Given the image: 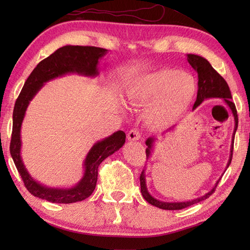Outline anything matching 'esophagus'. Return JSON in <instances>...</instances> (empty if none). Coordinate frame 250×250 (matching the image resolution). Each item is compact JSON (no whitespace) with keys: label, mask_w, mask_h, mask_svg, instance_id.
<instances>
[{"label":"esophagus","mask_w":250,"mask_h":250,"mask_svg":"<svg viewBox=\"0 0 250 250\" xmlns=\"http://www.w3.org/2000/svg\"><path fill=\"white\" fill-rule=\"evenodd\" d=\"M141 139V132L137 129L131 130L128 133V140L129 141H139Z\"/></svg>","instance_id":"1"}]
</instances>
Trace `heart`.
Returning <instances> with one entry per match:
<instances>
[{
    "label": "heart",
    "instance_id": "b5f03b06",
    "mask_svg": "<svg viewBox=\"0 0 250 250\" xmlns=\"http://www.w3.org/2000/svg\"><path fill=\"white\" fill-rule=\"evenodd\" d=\"M198 83L190 74L163 67L136 78L126 90L133 105H147L144 119L151 128L160 129L174 124L192 105Z\"/></svg>",
    "mask_w": 250,
    "mask_h": 250
}]
</instances>
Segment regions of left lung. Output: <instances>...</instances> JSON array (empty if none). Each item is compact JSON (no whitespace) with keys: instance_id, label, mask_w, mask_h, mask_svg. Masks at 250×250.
<instances>
[{"instance_id":"8db88e82","label":"left lung","mask_w":250,"mask_h":250,"mask_svg":"<svg viewBox=\"0 0 250 250\" xmlns=\"http://www.w3.org/2000/svg\"><path fill=\"white\" fill-rule=\"evenodd\" d=\"M187 60L190 63V65L192 66L195 72L198 73V77H199V82H198V95H196V101L193 105V109H195L198 106L203 102L205 99H210V98H220L224 99L226 104L229 106V108L231 109L233 116H234V121H235V126H234V132H233L232 135V145H231V153H230V158L229 161H228L227 164V168L229 167L230 163L232 161V153H233V145H234V136H235V132L237 130V125H238V117H237V111L235 104L232 102V95L230 88L228 86L227 82L224 79V77L220 76L218 73H217L214 67L210 65V63L204 59L203 57L198 56V55H187ZM155 137H149L146 141V157L147 159L150 157V152L152 150V146L153 143H155ZM220 180V179H219ZM216 183L215 187L211 189L209 192H207L205 195L200 196V198L195 199V200H191L187 202H163V201H159L149 194L146 187V179H145V171L143 169V172L140 176V182H141V192L143 194V198H144L148 203L159 207L161 209H167V210H176V209H183L186 208V207L191 206L193 204L199 203V202L204 201L205 199L209 198V195L213 194L215 192V189L217 187V185L219 183Z\"/></svg>"}]
</instances>
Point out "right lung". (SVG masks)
I'll use <instances>...</instances> for the list:
<instances>
[{
  "instance_id": "right-lung-1",
  "label": "right lung",
  "mask_w": 250,
  "mask_h": 250,
  "mask_svg": "<svg viewBox=\"0 0 250 250\" xmlns=\"http://www.w3.org/2000/svg\"><path fill=\"white\" fill-rule=\"evenodd\" d=\"M106 52L107 49L93 46L67 45L61 47L36 65L25 81L23 88L16 101L13 111V133L9 150L25 188L31 194L37 198L47 200L51 203L63 204L75 203L87 199L92 194L97 186L100 164L108 156L119 150V148L125 144V133L124 131H117L106 139L95 143L84 159V173L81 182L68 189L49 188L37 183L26 171L20 156L21 125L26 107L34 95L40 91L45 83L68 73H77L92 77L97 76L99 74V60L105 56Z\"/></svg>"
}]
</instances>
